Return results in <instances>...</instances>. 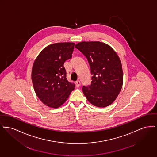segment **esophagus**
<instances>
[{"instance_id": "esophagus-1", "label": "esophagus", "mask_w": 157, "mask_h": 157, "mask_svg": "<svg viewBox=\"0 0 157 157\" xmlns=\"http://www.w3.org/2000/svg\"><path fill=\"white\" fill-rule=\"evenodd\" d=\"M81 85V82L79 81H78L76 82V87H79Z\"/></svg>"}]
</instances>
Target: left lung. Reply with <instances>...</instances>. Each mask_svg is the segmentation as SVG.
<instances>
[{
    "instance_id": "1",
    "label": "left lung",
    "mask_w": 157,
    "mask_h": 157,
    "mask_svg": "<svg viewBox=\"0 0 157 157\" xmlns=\"http://www.w3.org/2000/svg\"><path fill=\"white\" fill-rule=\"evenodd\" d=\"M86 57L92 75L90 85L82 91L92 105L98 107L110 105L117 97L123 85L122 66L116 52L100 41H82L75 45Z\"/></svg>"
}]
</instances>
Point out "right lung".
Masks as SVG:
<instances>
[{
	"label": "right lung",
	"mask_w": 157,
	"mask_h": 157,
	"mask_svg": "<svg viewBox=\"0 0 157 157\" xmlns=\"http://www.w3.org/2000/svg\"><path fill=\"white\" fill-rule=\"evenodd\" d=\"M74 43H58L44 48L34 62L31 79L37 97L47 106L56 109L65 103L75 85L66 78L63 66L71 59Z\"/></svg>",
	"instance_id": "1"
}]
</instances>
